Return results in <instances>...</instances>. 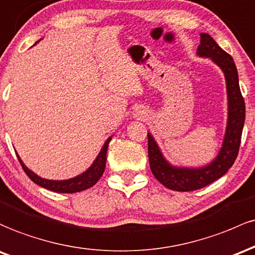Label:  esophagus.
Instances as JSON below:
<instances>
[{
    "label": "esophagus",
    "mask_w": 255,
    "mask_h": 255,
    "mask_svg": "<svg viewBox=\"0 0 255 255\" xmlns=\"http://www.w3.org/2000/svg\"><path fill=\"white\" fill-rule=\"evenodd\" d=\"M133 116L136 117V118H138V119H142V118H144L145 117V113H144V111H142V110H135L133 111Z\"/></svg>",
    "instance_id": "esophagus-1"
}]
</instances>
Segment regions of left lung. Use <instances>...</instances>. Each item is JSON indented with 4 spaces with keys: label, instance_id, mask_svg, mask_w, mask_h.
<instances>
[{
    "label": "left lung",
    "instance_id": "left-lung-1",
    "mask_svg": "<svg viewBox=\"0 0 255 255\" xmlns=\"http://www.w3.org/2000/svg\"><path fill=\"white\" fill-rule=\"evenodd\" d=\"M197 55L211 58L223 70L228 91V125L219 154L210 165L200 168L173 167L162 156L155 139L148 133V156L154 177L166 188L176 191H193L219 179L237 158L245 124L246 106L240 90L237 68L230 54L224 51L208 33H201Z\"/></svg>",
    "mask_w": 255,
    "mask_h": 255
}]
</instances>
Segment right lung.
Listing matches in <instances>:
<instances>
[{"instance_id":"obj_1","label":"right lung","mask_w":255,"mask_h":255,"mask_svg":"<svg viewBox=\"0 0 255 255\" xmlns=\"http://www.w3.org/2000/svg\"><path fill=\"white\" fill-rule=\"evenodd\" d=\"M111 139H112V137H110V138L106 141L105 145L102 147V149L100 151L99 155H97L94 164L91 165L85 172L74 177V178L66 179V181H49V179L41 178V177L37 176L36 173H33L32 171L28 170L26 166L24 165V162L21 161V159L19 158V155L16 156H18L22 170H24L25 173L27 174L28 178L32 182H35L36 184L41 185V187L45 188V189L48 190L55 191V193H78V191L89 189L93 185H95L97 181L101 178L102 174H104L106 167V159H107L106 154H107L108 143H110Z\"/></svg>"}]
</instances>
